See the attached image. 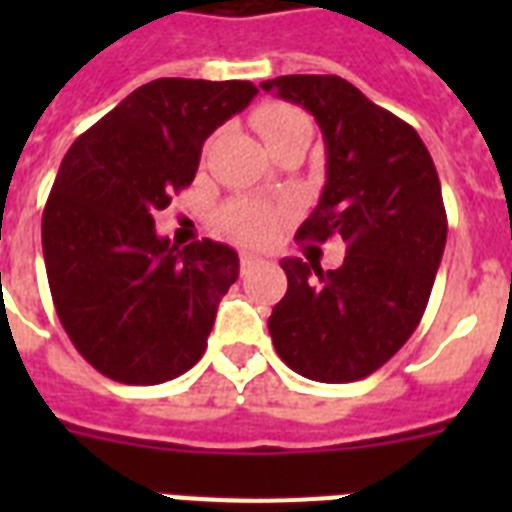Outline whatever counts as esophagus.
Here are the masks:
<instances>
[{"label": "esophagus", "mask_w": 512, "mask_h": 512, "mask_svg": "<svg viewBox=\"0 0 512 512\" xmlns=\"http://www.w3.org/2000/svg\"><path fill=\"white\" fill-rule=\"evenodd\" d=\"M239 263H241V273H247V271H252L257 263H263V257L255 255V252H241Z\"/></svg>", "instance_id": "esophagus-1"}]
</instances>
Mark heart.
Segmentation results:
<instances>
[{
    "label": "heart",
    "instance_id": "b5f03b06",
    "mask_svg": "<svg viewBox=\"0 0 512 512\" xmlns=\"http://www.w3.org/2000/svg\"><path fill=\"white\" fill-rule=\"evenodd\" d=\"M257 135L265 140V146H276L281 138H287L292 132H313L311 116L303 108L289 106L281 100H268L263 106L255 108L252 114ZM281 209L265 201L239 199L225 204L220 212V225L225 233H231L236 241L244 244H263L271 241L276 228H279Z\"/></svg>",
    "mask_w": 512,
    "mask_h": 512
}]
</instances>
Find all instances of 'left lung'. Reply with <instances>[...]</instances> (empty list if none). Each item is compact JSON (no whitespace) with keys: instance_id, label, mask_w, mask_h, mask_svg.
<instances>
[{"instance_id":"1","label":"left lung","mask_w":512,"mask_h":512,"mask_svg":"<svg viewBox=\"0 0 512 512\" xmlns=\"http://www.w3.org/2000/svg\"><path fill=\"white\" fill-rule=\"evenodd\" d=\"M260 87L308 108L327 143V185L297 239L345 241L337 271L281 260L289 287L268 319L273 348L308 380H361L396 356L428 308L446 244L436 164L412 124L340 76Z\"/></svg>"}]
</instances>
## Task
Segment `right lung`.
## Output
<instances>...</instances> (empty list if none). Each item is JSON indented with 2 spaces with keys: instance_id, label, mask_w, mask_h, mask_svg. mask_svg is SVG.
Returning a JSON list of instances; mask_svg holds the SVG:
<instances>
[{
  "instance_id": "obj_1",
  "label": "right lung",
  "mask_w": 512,
  "mask_h": 512,
  "mask_svg": "<svg viewBox=\"0 0 512 512\" xmlns=\"http://www.w3.org/2000/svg\"><path fill=\"white\" fill-rule=\"evenodd\" d=\"M255 95L239 79H156L63 156L42 215L44 268L66 335L111 380H175L207 348L239 255L212 239L172 247L154 215L193 183L204 140Z\"/></svg>"
}]
</instances>
